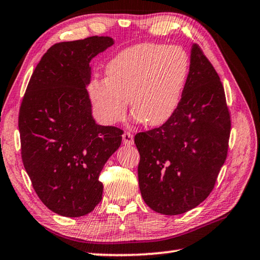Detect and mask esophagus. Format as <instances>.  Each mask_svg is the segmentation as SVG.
<instances>
[{"instance_id":"1","label":"esophagus","mask_w":260,"mask_h":260,"mask_svg":"<svg viewBox=\"0 0 260 260\" xmlns=\"http://www.w3.org/2000/svg\"><path fill=\"white\" fill-rule=\"evenodd\" d=\"M122 142H124L125 146H132L134 143V136L129 132H125L122 134Z\"/></svg>"}]
</instances>
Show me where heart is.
<instances>
[{"label":"heart","mask_w":260,"mask_h":260,"mask_svg":"<svg viewBox=\"0 0 260 260\" xmlns=\"http://www.w3.org/2000/svg\"><path fill=\"white\" fill-rule=\"evenodd\" d=\"M107 79H93L88 93L103 124L124 118L127 103L134 118L160 126L178 109L189 74V57L180 47L143 43L119 52L105 69Z\"/></svg>","instance_id":"heart-1"}]
</instances>
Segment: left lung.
<instances>
[{
    "label": "left lung",
    "instance_id": "obj_1",
    "mask_svg": "<svg viewBox=\"0 0 260 260\" xmlns=\"http://www.w3.org/2000/svg\"><path fill=\"white\" fill-rule=\"evenodd\" d=\"M231 114L218 73L197 45L178 109L165 124L134 138L139 186L158 213L175 215L213 190L228 152Z\"/></svg>",
    "mask_w": 260,
    "mask_h": 260
}]
</instances>
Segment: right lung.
I'll list each match as a JSON object with an SVG mask.
<instances>
[{
  "label": "right lung",
  "instance_id": "add662e5",
  "mask_svg": "<svg viewBox=\"0 0 260 260\" xmlns=\"http://www.w3.org/2000/svg\"><path fill=\"white\" fill-rule=\"evenodd\" d=\"M113 45L109 37L59 42L35 68L20 105L21 159L39 199L63 217L95 209L100 173L120 147L124 132L98 125L86 87L90 60Z\"/></svg>",
  "mask_w": 260,
  "mask_h": 260
}]
</instances>
